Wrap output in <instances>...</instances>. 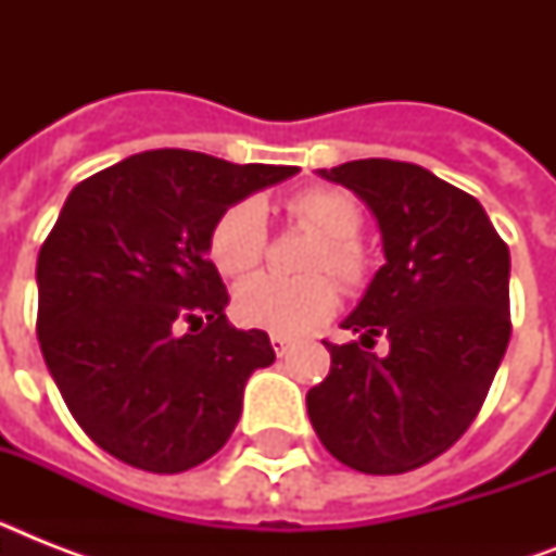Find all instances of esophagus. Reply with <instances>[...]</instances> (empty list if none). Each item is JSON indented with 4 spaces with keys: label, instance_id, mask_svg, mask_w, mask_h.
Segmentation results:
<instances>
[{
    "label": "esophagus",
    "instance_id": "obj_1",
    "mask_svg": "<svg viewBox=\"0 0 556 556\" xmlns=\"http://www.w3.org/2000/svg\"><path fill=\"white\" fill-rule=\"evenodd\" d=\"M270 346H274V352L279 357L288 355L291 352V338H286V334H270Z\"/></svg>",
    "mask_w": 556,
    "mask_h": 556
}]
</instances>
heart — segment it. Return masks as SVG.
<instances>
[{"instance_id":"obj_1","label":"heart","mask_w":556,"mask_h":556,"mask_svg":"<svg viewBox=\"0 0 556 556\" xmlns=\"http://www.w3.org/2000/svg\"><path fill=\"white\" fill-rule=\"evenodd\" d=\"M288 216L296 225L320 236L308 253L305 270L312 277L282 279L274 274L244 279L233 294V314L251 329L296 338L317 329L338 312L340 294L332 276L349 291H357L369 279V253L357 233L364 230V210L349 192L338 187H308L291 195ZM268 248V218L256 199L230 204L210 227V260L227 277L253 270ZM331 273L330 278L325 274Z\"/></svg>"}]
</instances>
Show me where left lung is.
<instances>
[{"label":"left lung","instance_id":"left-lung-1","mask_svg":"<svg viewBox=\"0 0 556 556\" xmlns=\"http://www.w3.org/2000/svg\"><path fill=\"white\" fill-rule=\"evenodd\" d=\"M375 213L387 265L326 343L329 378L305 404L323 447L352 470L406 473L473 424L510 340V253L473 195L406 161L317 169ZM390 340V355L365 349Z\"/></svg>","mask_w":556,"mask_h":556}]
</instances>
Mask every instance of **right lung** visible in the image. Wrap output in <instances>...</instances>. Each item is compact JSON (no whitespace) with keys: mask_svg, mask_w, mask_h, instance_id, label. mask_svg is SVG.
Segmentation results:
<instances>
[{"mask_svg":"<svg viewBox=\"0 0 556 556\" xmlns=\"http://www.w3.org/2000/svg\"><path fill=\"white\" fill-rule=\"evenodd\" d=\"M291 176L152 150L68 192L39 248L37 338L68 413L109 456L185 473L225 447L244 383L277 355L265 331L227 323L210 227Z\"/></svg>","mask_w":556,"mask_h":556,"instance_id":"1","label":"right lung"}]
</instances>
